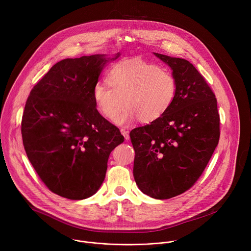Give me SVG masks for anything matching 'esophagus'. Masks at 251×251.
I'll list each match as a JSON object with an SVG mask.
<instances>
[{"label":"esophagus","instance_id":"obj_1","mask_svg":"<svg viewBox=\"0 0 251 251\" xmlns=\"http://www.w3.org/2000/svg\"><path fill=\"white\" fill-rule=\"evenodd\" d=\"M121 133L124 135L125 139L127 141L129 140V134H128V131H126V129H121Z\"/></svg>","mask_w":251,"mask_h":251}]
</instances>
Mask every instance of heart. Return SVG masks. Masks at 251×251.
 Here are the masks:
<instances>
[{"label": "heart", "instance_id": "heart-1", "mask_svg": "<svg viewBox=\"0 0 251 251\" xmlns=\"http://www.w3.org/2000/svg\"><path fill=\"white\" fill-rule=\"evenodd\" d=\"M110 87L98 83L93 96L98 109L110 121L126 125L135 119L150 123L165 114L175 96L176 83L167 70L141 60L117 65L107 75Z\"/></svg>", "mask_w": 251, "mask_h": 251}]
</instances>
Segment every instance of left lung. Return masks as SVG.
I'll list each match as a JSON object with an SVG mask.
<instances>
[{
	"mask_svg": "<svg viewBox=\"0 0 251 251\" xmlns=\"http://www.w3.org/2000/svg\"><path fill=\"white\" fill-rule=\"evenodd\" d=\"M153 54L172 70L175 96L164 115L129 135L136 184L163 200L183 193L202 175L219 140V114L215 94L192 64Z\"/></svg>",
	"mask_w": 251,
	"mask_h": 251,
	"instance_id": "1",
	"label": "left lung"
}]
</instances>
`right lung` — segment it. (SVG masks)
<instances>
[{
  "mask_svg": "<svg viewBox=\"0 0 251 251\" xmlns=\"http://www.w3.org/2000/svg\"><path fill=\"white\" fill-rule=\"evenodd\" d=\"M113 58L97 54L54 65L30 93L21 133L27 156L54 193L82 200L102 184L111 151L124 142L98 111L93 91Z\"/></svg>",
  "mask_w": 251,
  "mask_h": 251,
  "instance_id": "obj_1",
  "label": "right lung"
}]
</instances>
